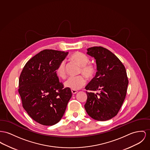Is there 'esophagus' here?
<instances>
[{"label":"esophagus","instance_id":"34e87169","mask_svg":"<svg viewBox=\"0 0 150 150\" xmlns=\"http://www.w3.org/2000/svg\"><path fill=\"white\" fill-rule=\"evenodd\" d=\"M71 91L72 94H76V93L78 92V91H77V90H71Z\"/></svg>","mask_w":150,"mask_h":150}]
</instances>
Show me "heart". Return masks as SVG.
<instances>
[{"instance_id":"heart-1","label":"heart","mask_w":150,"mask_h":150,"mask_svg":"<svg viewBox=\"0 0 150 150\" xmlns=\"http://www.w3.org/2000/svg\"><path fill=\"white\" fill-rule=\"evenodd\" d=\"M70 60L80 66V74H83L88 79L94 76L96 72V66L95 64L89 62V58L85 54L79 52H74L70 56ZM56 72L60 79H65L66 78V65L64 61H62L59 63ZM85 83L86 80L84 77L79 76L76 77H70L65 82L64 85L66 88H70L71 90H76L83 87Z\"/></svg>"}]
</instances>
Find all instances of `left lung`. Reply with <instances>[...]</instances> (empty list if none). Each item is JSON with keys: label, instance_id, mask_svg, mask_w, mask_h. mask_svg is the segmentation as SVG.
Listing matches in <instances>:
<instances>
[{"label": "left lung", "instance_id": "left-lung-1", "mask_svg": "<svg viewBox=\"0 0 150 150\" xmlns=\"http://www.w3.org/2000/svg\"><path fill=\"white\" fill-rule=\"evenodd\" d=\"M87 50L96 59L97 71L85 87L89 91H86L84 107L93 119L109 120L118 114L126 96L129 81L126 69L114 53L103 47H93Z\"/></svg>", "mask_w": 150, "mask_h": 150}]
</instances>
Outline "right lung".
Listing matches in <instances>:
<instances>
[{
  "mask_svg": "<svg viewBox=\"0 0 150 150\" xmlns=\"http://www.w3.org/2000/svg\"><path fill=\"white\" fill-rule=\"evenodd\" d=\"M68 52L45 50L29 60L20 74L19 93L23 108L41 125L52 126L62 118L71 97L56 70Z\"/></svg>",
  "mask_w": 150,
  "mask_h": 150,
  "instance_id": "add662e5",
  "label": "right lung"
}]
</instances>
